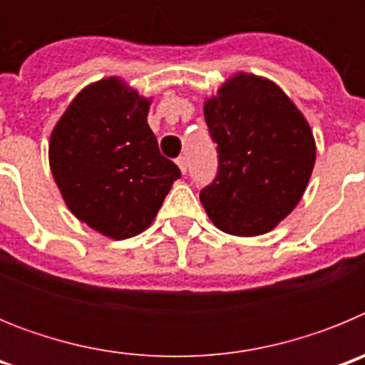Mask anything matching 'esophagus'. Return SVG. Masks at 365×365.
<instances>
[{
    "instance_id": "34e87169",
    "label": "esophagus",
    "mask_w": 365,
    "mask_h": 365,
    "mask_svg": "<svg viewBox=\"0 0 365 365\" xmlns=\"http://www.w3.org/2000/svg\"><path fill=\"white\" fill-rule=\"evenodd\" d=\"M177 166H179L180 173L185 175L186 170H188V160H186V157H179V159H177Z\"/></svg>"
}]
</instances>
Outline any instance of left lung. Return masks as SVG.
I'll use <instances>...</instances> for the list:
<instances>
[{
    "label": "left lung",
    "instance_id": "8db88e82",
    "mask_svg": "<svg viewBox=\"0 0 365 365\" xmlns=\"http://www.w3.org/2000/svg\"><path fill=\"white\" fill-rule=\"evenodd\" d=\"M219 170L199 199L219 230L240 237L267 234L303 197L316 160L307 118L279 86L235 73L205 100Z\"/></svg>",
    "mask_w": 365,
    "mask_h": 365
}]
</instances>
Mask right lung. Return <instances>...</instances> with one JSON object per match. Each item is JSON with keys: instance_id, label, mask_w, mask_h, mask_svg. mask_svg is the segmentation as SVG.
Masks as SVG:
<instances>
[{"instance_id": "1", "label": "right lung", "mask_w": 365, "mask_h": 365, "mask_svg": "<svg viewBox=\"0 0 365 365\" xmlns=\"http://www.w3.org/2000/svg\"><path fill=\"white\" fill-rule=\"evenodd\" d=\"M150 104L109 76L83 87L51 133V172L67 208L111 240L146 230L180 177L148 125Z\"/></svg>"}]
</instances>
